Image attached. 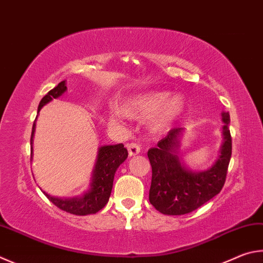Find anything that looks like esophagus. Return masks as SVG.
Masks as SVG:
<instances>
[{
	"label": "esophagus",
	"mask_w": 263,
	"mask_h": 263,
	"mask_svg": "<svg viewBox=\"0 0 263 263\" xmlns=\"http://www.w3.org/2000/svg\"><path fill=\"white\" fill-rule=\"evenodd\" d=\"M127 151L130 156H136L141 152V146L138 142H131V144L127 145Z\"/></svg>",
	"instance_id": "1"
}]
</instances>
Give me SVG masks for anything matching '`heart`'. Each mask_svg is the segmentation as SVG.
Masks as SVG:
<instances>
[{
    "mask_svg": "<svg viewBox=\"0 0 263 263\" xmlns=\"http://www.w3.org/2000/svg\"><path fill=\"white\" fill-rule=\"evenodd\" d=\"M185 102L178 95L170 98L168 92L154 90L137 94L124 104L123 111L133 117H147L157 112L152 125L155 131H164L183 114Z\"/></svg>",
    "mask_w": 263,
    "mask_h": 263,
    "instance_id": "b5f03b06",
    "label": "heart"
}]
</instances>
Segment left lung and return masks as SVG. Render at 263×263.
Instances as JSON below:
<instances>
[{
  "label": "left lung",
  "mask_w": 263,
  "mask_h": 263,
  "mask_svg": "<svg viewBox=\"0 0 263 263\" xmlns=\"http://www.w3.org/2000/svg\"><path fill=\"white\" fill-rule=\"evenodd\" d=\"M223 144L216 162L211 168L193 173L178 156L183 127H175L152 147L147 155L152 165L149 202L164 215H184L195 211L217 195L226 183L232 153L230 115L222 114Z\"/></svg>",
  "instance_id": "obj_1"
}]
</instances>
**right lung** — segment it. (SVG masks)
Here are the masks:
<instances>
[{
  "mask_svg": "<svg viewBox=\"0 0 263 263\" xmlns=\"http://www.w3.org/2000/svg\"><path fill=\"white\" fill-rule=\"evenodd\" d=\"M66 90L65 80L61 82L56 87L52 88L47 93L39 103L37 107V114L40 109L50 102L52 99L60 98ZM36 121V118H35ZM35 121L33 123L32 135H31V145L33 144V135L35 131ZM127 157V151L123 144L118 145H108L99 148L98 160L95 163L92 183L90 187L86 191L82 197H76L70 199H61L51 197L48 193L44 192L49 201L59 207L62 211L66 213L78 215V216H84V215L95 214L106 206L109 197H110L114 176H115L116 170ZM31 160H32V152H31Z\"/></svg>",
  "mask_w": 263,
  "mask_h": 263,
  "instance_id": "add662e5",
  "label": "right lung"
}]
</instances>
